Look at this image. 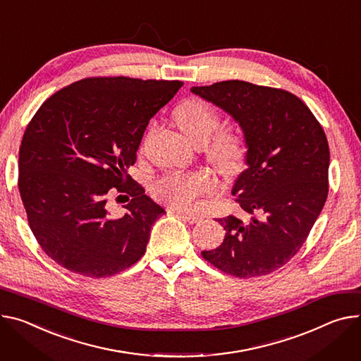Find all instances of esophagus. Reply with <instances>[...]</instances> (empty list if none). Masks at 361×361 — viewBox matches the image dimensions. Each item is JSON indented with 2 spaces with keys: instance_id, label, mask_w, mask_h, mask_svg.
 <instances>
[{
  "instance_id": "obj_1",
  "label": "esophagus",
  "mask_w": 361,
  "mask_h": 361,
  "mask_svg": "<svg viewBox=\"0 0 361 361\" xmlns=\"http://www.w3.org/2000/svg\"><path fill=\"white\" fill-rule=\"evenodd\" d=\"M176 214H178L183 220H185V221H188V223H197L199 220H200V217H197V216H194V214H188V213H184V212H181V210H176L174 212Z\"/></svg>"
}]
</instances>
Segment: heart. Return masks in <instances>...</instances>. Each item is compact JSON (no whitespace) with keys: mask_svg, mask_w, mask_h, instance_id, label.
I'll return each mask as SVG.
<instances>
[{"mask_svg":"<svg viewBox=\"0 0 361 361\" xmlns=\"http://www.w3.org/2000/svg\"><path fill=\"white\" fill-rule=\"evenodd\" d=\"M176 121L194 144L203 145L207 159L220 170L232 171L243 159V137L231 128L216 131L220 126V115L210 104L191 97L176 109ZM216 190L217 181L207 170L173 171L154 184L157 200L185 212L197 209L202 200Z\"/></svg>","mask_w":361,"mask_h":361,"instance_id":"heart-1","label":"heart"}]
</instances>
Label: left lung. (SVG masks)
<instances>
[{
	"label": "left lung",
	"instance_id": "8db88e82",
	"mask_svg": "<svg viewBox=\"0 0 361 361\" xmlns=\"http://www.w3.org/2000/svg\"><path fill=\"white\" fill-rule=\"evenodd\" d=\"M192 93L231 114L242 126L247 169L232 194L252 220L217 221L223 243L202 256L236 278L268 275L297 255L329 195L330 149L310 108L293 93L245 80L195 86Z\"/></svg>",
	"mask_w": 361,
	"mask_h": 361
}]
</instances>
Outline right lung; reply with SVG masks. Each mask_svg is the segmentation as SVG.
Segmentation results:
<instances>
[{
	"mask_svg": "<svg viewBox=\"0 0 361 361\" xmlns=\"http://www.w3.org/2000/svg\"><path fill=\"white\" fill-rule=\"evenodd\" d=\"M180 80L99 76L57 90L28 122L18 154V191L32 235L57 265L106 278L142 257L166 213L128 174L149 119ZM111 192L133 199L111 216ZM121 197V195H118Z\"/></svg>",
	"mask_w": 361,
	"mask_h": 361,
	"instance_id": "right-lung-1",
	"label": "right lung"
}]
</instances>
